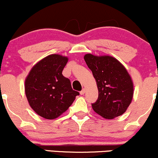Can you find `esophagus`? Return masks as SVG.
<instances>
[{
	"label": "esophagus",
	"mask_w": 158,
	"mask_h": 158,
	"mask_svg": "<svg viewBox=\"0 0 158 158\" xmlns=\"http://www.w3.org/2000/svg\"><path fill=\"white\" fill-rule=\"evenodd\" d=\"M85 93H86V89L85 88H83L82 90L81 91V95H84Z\"/></svg>",
	"instance_id": "1"
}]
</instances>
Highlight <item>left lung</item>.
<instances>
[{"label": "left lung", "instance_id": "obj_1", "mask_svg": "<svg viewBox=\"0 0 158 158\" xmlns=\"http://www.w3.org/2000/svg\"><path fill=\"white\" fill-rule=\"evenodd\" d=\"M84 58L92 71L99 91L97 101L92 104L93 109L108 120L123 114L131 103L134 93L133 80L126 68L111 56L87 53Z\"/></svg>", "mask_w": 158, "mask_h": 158}]
</instances>
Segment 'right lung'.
Listing matches in <instances>:
<instances>
[{
  "instance_id": "1",
  "label": "right lung",
  "mask_w": 158,
  "mask_h": 158,
  "mask_svg": "<svg viewBox=\"0 0 158 158\" xmlns=\"http://www.w3.org/2000/svg\"><path fill=\"white\" fill-rule=\"evenodd\" d=\"M69 58L51 54L37 62L25 80L28 104L37 114L53 120L65 112L79 95L62 72Z\"/></svg>"
}]
</instances>
